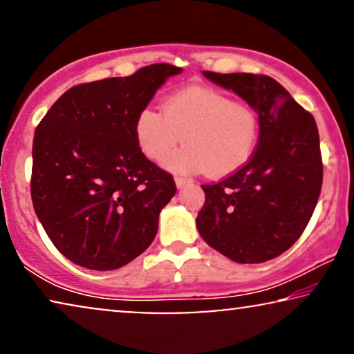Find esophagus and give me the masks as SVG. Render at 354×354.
I'll list each match as a JSON object with an SVG mask.
<instances>
[{"mask_svg":"<svg viewBox=\"0 0 354 354\" xmlns=\"http://www.w3.org/2000/svg\"><path fill=\"white\" fill-rule=\"evenodd\" d=\"M188 183H192V178H187V177H176V185L178 190L183 187H187Z\"/></svg>","mask_w":354,"mask_h":354,"instance_id":"esophagus-1","label":"esophagus"}]
</instances>
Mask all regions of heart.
Wrapping results in <instances>:
<instances>
[{"label":"heart","instance_id":"obj_1","mask_svg":"<svg viewBox=\"0 0 354 354\" xmlns=\"http://www.w3.org/2000/svg\"><path fill=\"white\" fill-rule=\"evenodd\" d=\"M135 137L143 154L174 172L205 171L222 177L235 172L253 154L259 137V114L209 86H188L166 98L162 111L147 106L135 120Z\"/></svg>","mask_w":354,"mask_h":354}]
</instances>
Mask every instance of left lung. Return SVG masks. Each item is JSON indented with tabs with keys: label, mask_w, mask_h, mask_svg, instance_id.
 I'll use <instances>...</instances> for the list:
<instances>
[{
	"label": "left lung",
	"mask_w": 354,
	"mask_h": 354,
	"mask_svg": "<svg viewBox=\"0 0 354 354\" xmlns=\"http://www.w3.org/2000/svg\"><path fill=\"white\" fill-rule=\"evenodd\" d=\"M203 75L235 91L259 114L253 156L206 193L196 227L203 240L240 264L277 258L306 229L322 187L316 120L292 95L263 74Z\"/></svg>",
	"instance_id": "8db88e82"
}]
</instances>
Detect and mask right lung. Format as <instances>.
Wrapping results in <instances>:
<instances>
[{
	"label": "right lung",
	"instance_id": "1",
	"mask_svg": "<svg viewBox=\"0 0 354 354\" xmlns=\"http://www.w3.org/2000/svg\"><path fill=\"white\" fill-rule=\"evenodd\" d=\"M180 72L161 62L129 77L75 85L37 125L33 209L72 263L119 269L156 236L159 212L177 187L142 153L135 120L167 77Z\"/></svg>",
	"mask_w": 354,
	"mask_h": 354
}]
</instances>
